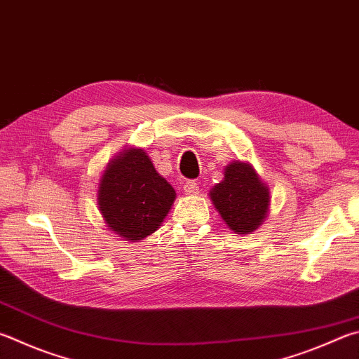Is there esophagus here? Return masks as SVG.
Here are the masks:
<instances>
[{
  "label": "esophagus",
  "instance_id": "obj_1",
  "mask_svg": "<svg viewBox=\"0 0 359 359\" xmlns=\"http://www.w3.org/2000/svg\"><path fill=\"white\" fill-rule=\"evenodd\" d=\"M199 190V187L196 184V180H187L184 185V191L185 194H196Z\"/></svg>",
  "mask_w": 359,
  "mask_h": 359
}]
</instances>
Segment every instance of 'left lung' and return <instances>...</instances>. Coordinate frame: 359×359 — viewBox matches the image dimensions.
<instances>
[{
    "label": "left lung",
    "mask_w": 359,
    "mask_h": 359,
    "mask_svg": "<svg viewBox=\"0 0 359 359\" xmlns=\"http://www.w3.org/2000/svg\"><path fill=\"white\" fill-rule=\"evenodd\" d=\"M210 199L233 232L250 233L266 217L270 193L248 163L233 161L226 168L224 180L212 188Z\"/></svg>",
    "instance_id": "left-lung-1"
}]
</instances>
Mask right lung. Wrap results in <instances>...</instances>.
Listing matches in <instances>:
<instances>
[{
	"mask_svg": "<svg viewBox=\"0 0 359 359\" xmlns=\"http://www.w3.org/2000/svg\"><path fill=\"white\" fill-rule=\"evenodd\" d=\"M97 199L109 229L133 242L158 229L175 191L155 171L146 152L130 149L108 165Z\"/></svg>",
	"mask_w": 359,
	"mask_h": 359,
	"instance_id": "right-lung-1",
	"label": "right lung"
}]
</instances>
